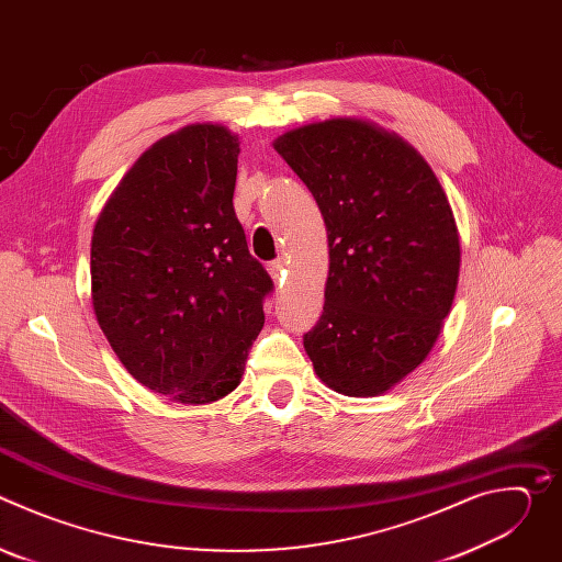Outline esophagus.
<instances>
[{
    "label": "esophagus",
    "instance_id": "esophagus-1",
    "mask_svg": "<svg viewBox=\"0 0 562 562\" xmlns=\"http://www.w3.org/2000/svg\"><path fill=\"white\" fill-rule=\"evenodd\" d=\"M269 273H271V278H273L276 282H282V280H284V273H286V265H284V260H282V258H278V260L269 262Z\"/></svg>",
    "mask_w": 562,
    "mask_h": 562
}]
</instances>
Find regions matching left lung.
Masks as SVG:
<instances>
[{
	"label": "left lung",
	"mask_w": 562,
	"mask_h": 562,
	"mask_svg": "<svg viewBox=\"0 0 562 562\" xmlns=\"http://www.w3.org/2000/svg\"><path fill=\"white\" fill-rule=\"evenodd\" d=\"M327 224L329 278L304 349L317 378L367 397L431 351L449 315L460 239L449 200L403 137L353 117L300 126L273 142Z\"/></svg>",
	"instance_id": "8db88e82"
}]
</instances>
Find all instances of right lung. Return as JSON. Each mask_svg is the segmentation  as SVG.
<instances>
[{
    "mask_svg": "<svg viewBox=\"0 0 562 562\" xmlns=\"http://www.w3.org/2000/svg\"><path fill=\"white\" fill-rule=\"evenodd\" d=\"M237 153V135L217 124L155 142L91 239L93 308L109 345L137 382L184 405L239 384L273 291L235 217Z\"/></svg>",
    "mask_w": 562,
    "mask_h": 562,
    "instance_id": "1",
    "label": "right lung"
}]
</instances>
